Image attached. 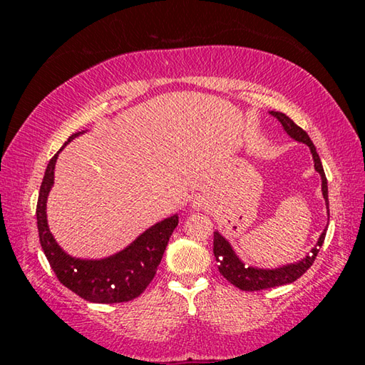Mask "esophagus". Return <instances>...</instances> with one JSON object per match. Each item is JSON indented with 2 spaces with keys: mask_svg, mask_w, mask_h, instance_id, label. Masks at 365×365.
Wrapping results in <instances>:
<instances>
[{
  "mask_svg": "<svg viewBox=\"0 0 365 365\" xmlns=\"http://www.w3.org/2000/svg\"><path fill=\"white\" fill-rule=\"evenodd\" d=\"M207 205H209V200L205 195H195L191 197V202H190V206L196 209V211H200V209H206Z\"/></svg>",
  "mask_w": 365,
  "mask_h": 365,
  "instance_id": "34e87169",
  "label": "esophagus"
}]
</instances>
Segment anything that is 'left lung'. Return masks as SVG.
<instances>
[{"label": "left lung", "instance_id": "left-lung-1", "mask_svg": "<svg viewBox=\"0 0 365 365\" xmlns=\"http://www.w3.org/2000/svg\"><path fill=\"white\" fill-rule=\"evenodd\" d=\"M270 115H274L275 119L280 122L282 130L285 132L289 138L298 141V143L307 145L309 151L312 154L314 169H316V172L320 175V180H322V196L327 207V217H330L327 177L312 140L309 138V135L302 130L301 127L296 125L288 115L279 113V110H270ZM325 233H327V228H324V232L320 233L317 243L312 246L311 251H309L306 256H302L299 261L282 264V265H277V267H257V265L245 262L243 259L237 255V251L233 250L232 243L228 242V240L219 230H215L214 232V256H215V261H217V267L220 274L237 288L245 289V292H256V289L274 288V287L287 285V283H293L294 280H298L309 267H311L314 259H316L317 252L320 250V246L324 243Z\"/></svg>", "mask_w": 365, "mask_h": 365}]
</instances>
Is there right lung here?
<instances>
[{
    "instance_id": "1",
    "label": "right lung",
    "mask_w": 365,
    "mask_h": 365,
    "mask_svg": "<svg viewBox=\"0 0 365 365\" xmlns=\"http://www.w3.org/2000/svg\"><path fill=\"white\" fill-rule=\"evenodd\" d=\"M83 133H86V130L69 137L46 165L38 202H36V225H38L40 243L59 282L80 298L98 302V304L125 302L143 293L156 275L170 235L178 225V214H172L148 227L130 245L114 255L100 259H85L69 255L49 230L46 205L49 191L54 185V169H56L59 153L72 140Z\"/></svg>"
}]
</instances>
